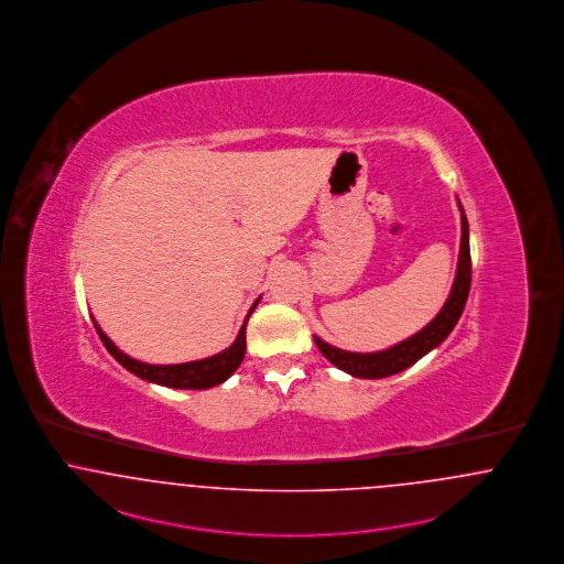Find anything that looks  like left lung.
Listing matches in <instances>:
<instances>
[{
    "mask_svg": "<svg viewBox=\"0 0 564 564\" xmlns=\"http://www.w3.org/2000/svg\"><path fill=\"white\" fill-rule=\"evenodd\" d=\"M462 210V250H459V263H457V275L453 282L451 294L441 310V314L432 319L425 328H421L416 335L392 345L388 349L375 351V354H354L345 351L339 347L322 341L314 335V341L318 345L319 351L328 362L335 367L349 372L351 377L360 379H383L395 375L404 368L413 367L419 358H423L427 351H432L451 335L455 328L457 319L462 318L464 307H466L467 294H469V284H471V259H469V229H467V219Z\"/></svg>",
    "mask_w": 564,
    "mask_h": 564,
    "instance_id": "8db88e82",
    "label": "left lung"
}]
</instances>
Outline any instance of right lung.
Segmentation results:
<instances>
[{
	"mask_svg": "<svg viewBox=\"0 0 564 564\" xmlns=\"http://www.w3.org/2000/svg\"><path fill=\"white\" fill-rule=\"evenodd\" d=\"M259 301H261V296L248 310V316H246L245 324H242L234 344L229 345L227 349H223L217 356L196 360V362H183V365H145V362H139V360L126 356L122 349L116 347V344L100 330L97 319L93 318V322H95L98 337H100L102 345L107 347V351L132 375L145 379L149 383L166 386V388H174V390H208V388H215L223 381H227L236 372V368L242 365L246 354V324H248L250 314L254 312V307L259 305Z\"/></svg>",
	"mask_w": 564,
	"mask_h": 564,
	"instance_id": "1",
	"label": "right lung"
}]
</instances>
